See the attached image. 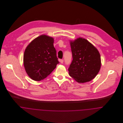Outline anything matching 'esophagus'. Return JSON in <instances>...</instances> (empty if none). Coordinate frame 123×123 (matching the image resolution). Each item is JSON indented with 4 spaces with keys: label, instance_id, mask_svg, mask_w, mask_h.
I'll use <instances>...</instances> for the list:
<instances>
[{
    "label": "esophagus",
    "instance_id": "34e87169",
    "mask_svg": "<svg viewBox=\"0 0 123 123\" xmlns=\"http://www.w3.org/2000/svg\"><path fill=\"white\" fill-rule=\"evenodd\" d=\"M60 62L61 63V64H63V62H64V60L63 59H60Z\"/></svg>",
    "mask_w": 123,
    "mask_h": 123
}]
</instances>
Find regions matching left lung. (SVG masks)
I'll list each match as a JSON object with an SVG mask.
<instances>
[{"mask_svg": "<svg viewBox=\"0 0 123 123\" xmlns=\"http://www.w3.org/2000/svg\"><path fill=\"white\" fill-rule=\"evenodd\" d=\"M73 60L68 69L69 75L76 82H89L96 76L101 66L98 50L87 40L79 38L70 42Z\"/></svg>", "mask_w": 123, "mask_h": 123, "instance_id": "left-lung-1", "label": "left lung"}]
</instances>
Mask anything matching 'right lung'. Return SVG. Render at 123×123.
<instances>
[{
	"mask_svg": "<svg viewBox=\"0 0 123 123\" xmlns=\"http://www.w3.org/2000/svg\"><path fill=\"white\" fill-rule=\"evenodd\" d=\"M53 42L52 37L41 35L26 47L24 53V66L32 79L36 81L43 80L59 64Z\"/></svg>",
	"mask_w": 123,
	"mask_h": 123,
	"instance_id": "1",
	"label": "right lung"
}]
</instances>
